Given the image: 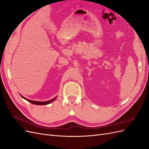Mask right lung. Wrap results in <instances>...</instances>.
I'll return each instance as SVG.
<instances>
[{"label": "right lung", "instance_id": "1", "mask_svg": "<svg viewBox=\"0 0 149 149\" xmlns=\"http://www.w3.org/2000/svg\"><path fill=\"white\" fill-rule=\"evenodd\" d=\"M22 96V97H23L24 99H25V100L29 101V102H30V103H31V104H37V105H47V104H49V103H51V102H53V101H55V100H56V97H55V98L52 99V100L47 101H42V102H40V101H35L29 100H28V99H26V98L24 97V96Z\"/></svg>", "mask_w": 149, "mask_h": 149}]
</instances>
